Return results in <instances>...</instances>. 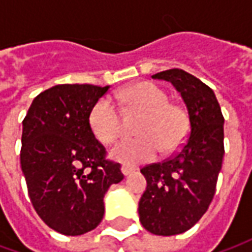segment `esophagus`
Segmentation results:
<instances>
[{"instance_id": "obj_1", "label": "esophagus", "mask_w": 252, "mask_h": 252, "mask_svg": "<svg viewBox=\"0 0 252 252\" xmlns=\"http://www.w3.org/2000/svg\"><path fill=\"white\" fill-rule=\"evenodd\" d=\"M121 171H123V174L126 177V175H129L131 173H133L135 169H133V167H129V166H126V164H123V166H121Z\"/></svg>"}]
</instances>
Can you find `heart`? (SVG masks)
I'll return each mask as SVG.
<instances>
[{
  "label": "heart",
  "instance_id": "heart-1",
  "mask_svg": "<svg viewBox=\"0 0 252 252\" xmlns=\"http://www.w3.org/2000/svg\"><path fill=\"white\" fill-rule=\"evenodd\" d=\"M117 101L126 113H142L135 131L139 136L120 142L112 157L123 163L147 162L158 151L167 155L184 142L188 131V116L181 106L169 102V97L158 85L150 81L133 83L117 93ZM89 124L94 136L104 144H112L123 132L121 115L109 98L98 99L90 110Z\"/></svg>",
  "mask_w": 252,
  "mask_h": 252
}]
</instances>
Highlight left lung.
Wrapping results in <instances>:
<instances>
[{"label":"left lung","instance_id":"left-lung-1","mask_svg":"<svg viewBox=\"0 0 252 252\" xmlns=\"http://www.w3.org/2000/svg\"><path fill=\"white\" fill-rule=\"evenodd\" d=\"M174 85L189 115V136L178 153L140 171L147 188L139 217L148 232L171 236L186 232L204 216L216 191L224 157V117L213 90L181 68L153 75Z\"/></svg>","mask_w":252,"mask_h":252}]
</instances>
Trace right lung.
Here are the masks:
<instances>
[{"instance_id": "right-lung-1", "label": "right lung", "mask_w": 252, "mask_h": 252, "mask_svg": "<svg viewBox=\"0 0 252 252\" xmlns=\"http://www.w3.org/2000/svg\"><path fill=\"white\" fill-rule=\"evenodd\" d=\"M108 90L57 85L33 99L23 120L20 160L32 205L48 227L67 236L98 225L105 193L124 178L89 124L90 110Z\"/></svg>"}]
</instances>
